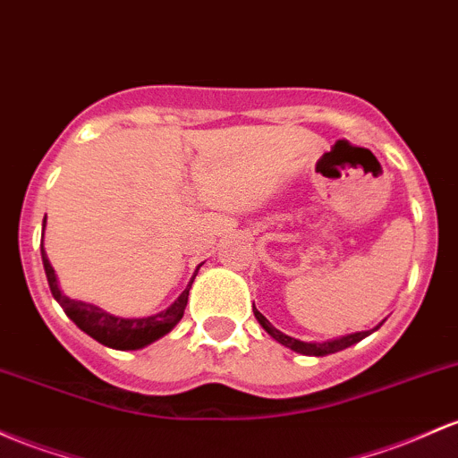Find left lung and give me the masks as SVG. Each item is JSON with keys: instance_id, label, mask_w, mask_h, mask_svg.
Instances as JSON below:
<instances>
[{"instance_id": "8db88e82", "label": "left lung", "mask_w": 458, "mask_h": 458, "mask_svg": "<svg viewBox=\"0 0 458 458\" xmlns=\"http://www.w3.org/2000/svg\"><path fill=\"white\" fill-rule=\"evenodd\" d=\"M254 318L259 319V324L263 326V330L267 333L271 339H276L278 344H283L284 348L298 352V354H304V356H326V354H335V352L339 350H345L350 348V345L359 344V341H363L365 336H369L371 333H376V330L380 328V326L385 324V319L380 321L376 328L371 330H363V333H352V335H344V336H335V339H328V341H300L295 339V336H289L284 333H280L276 326H271V321L265 318L263 313H259V309L254 306Z\"/></svg>"}]
</instances>
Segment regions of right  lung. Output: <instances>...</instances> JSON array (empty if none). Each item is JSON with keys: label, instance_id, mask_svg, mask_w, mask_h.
<instances>
[{"label": "right lung", "instance_id": "right-lung-1", "mask_svg": "<svg viewBox=\"0 0 458 458\" xmlns=\"http://www.w3.org/2000/svg\"><path fill=\"white\" fill-rule=\"evenodd\" d=\"M47 219V217H45ZM45 219H43V233H45ZM41 259L45 276H47L49 291H52L54 300L63 306V310L67 313V318L78 326L82 333L93 336L95 341H99L102 345L113 350H140L145 345L154 344L160 336L172 333L174 326L182 319L184 309H187L189 302V289L193 284L195 276H198V269L202 265H198L193 278L187 284V289L178 295V300L172 306H167L165 310L156 315H148V318H119V315L108 313V310L99 309V306L82 302V300H73L69 295H64L60 291L58 276L54 271L52 263H49L47 254H45V248L41 245Z\"/></svg>", "mask_w": 458, "mask_h": 458}]
</instances>
